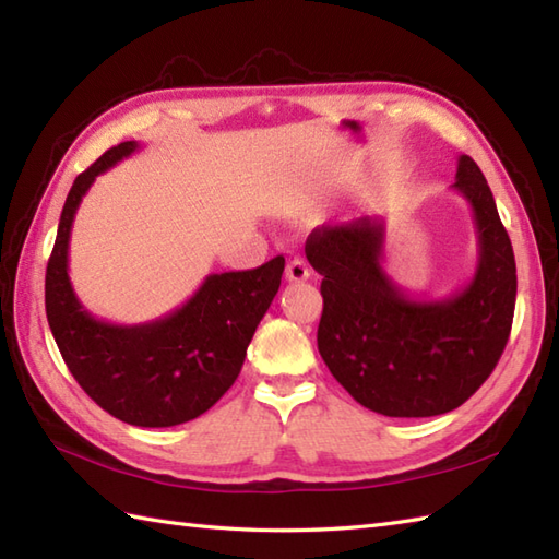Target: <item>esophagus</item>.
Returning <instances> with one entry per match:
<instances>
[{"label":"esophagus","instance_id":"esophagus-1","mask_svg":"<svg viewBox=\"0 0 559 559\" xmlns=\"http://www.w3.org/2000/svg\"><path fill=\"white\" fill-rule=\"evenodd\" d=\"M286 278L293 281V283H300V281L310 278V266H307V261L300 259V257L290 259L288 266H286Z\"/></svg>","mask_w":559,"mask_h":559}]
</instances>
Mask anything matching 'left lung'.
<instances>
[{"label":"left lung","instance_id":"left-lung-1","mask_svg":"<svg viewBox=\"0 0 559 559\" xmlns=\"http://www.w3.org/2000/svg\"><path fill=\"white\" fill-rule=\"evenodd\" d=\"M473 209L478 266L444 300L408 298L382 266L384 221L322 225L307 261L322 273L317 346L348 394L389 418H430L459 408L495 370L512 331L516 264L512 240L476 160L459 156L451 185Z\"/></svg>","mask_w":559,"mask_h":559}]
</instances>
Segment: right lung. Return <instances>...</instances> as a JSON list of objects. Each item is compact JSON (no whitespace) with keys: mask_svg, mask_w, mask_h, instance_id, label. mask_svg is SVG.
I'll return each mask as SVG.
<instances>
[{"mask_svg":"<svg viewBox=\"0 0 559 559\" xmlns=\"http://www.w3.org/2000/svg\"><path fill=\"white\" fill-rule=\"evenodd\" d=\"M136 148V141L112 146L71 185L45 271V312L69 372L103 411L136 427H173L199 418L235 384L286 259L211 273L182 307L148 324L88 314L69 281L71 223L96 177Z\"/></svg>","mask_w":559,"mask_h":559,"instance_id":"obj_1","label":"right lung"}]
</instances>
